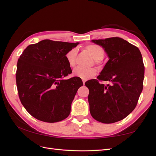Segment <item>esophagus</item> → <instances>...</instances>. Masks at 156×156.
I'll list each match as a JSON object with an SVG mask.
<instances>
[{
    "instance_id": "obj_1",
    "label": "esophagus",
    "mask_w": 156,
    "mask_h": 156,
    "mask_svg": "<svg viewBox=\"0 0 156 156\" xmlns=\"http://www.w3.org/2000/svg\"><path fill=\"white\" fill-rule=\"evenodd\" d=\"M85 82H86L85 80H83V84H84V83H85Z\"/></svg>"
}]
</instances>
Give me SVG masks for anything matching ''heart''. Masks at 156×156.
Segmentation results:
<instances>
[{
  "label": "heart",
  "mask_w": 156,
  "mask_h": 156,
  "mask_svg": "<svg viewBox=\"0 0 156 156\" xmlns=\"http://www.w3.org/2000/svg\"><path fill=\"white\" fill-rule=\"evenodd\" d=\"M84 50L87 51L94 58V63L98 66H100L101 64V59L105 56V51L102 47L97 44H89L84 48ZM77 49L73 48L68 51L65 55L68 65L71 68H73L76 65ZM97 73V70L95 68L84 69L77 68L73 71V74L83 80H87L94 77Z\"/></svg>",
  "instance_id": "obj_1"
}]
</instances>
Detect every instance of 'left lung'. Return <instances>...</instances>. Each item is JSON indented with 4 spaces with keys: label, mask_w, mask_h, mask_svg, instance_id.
I'll list each match as a JSON object with an SVG mask.
<instances>
[{
    "label": "left lung",
    "mask_w": 156,
    "mask_h": 156,
    "mask_svg": "<svg viewBox=\"0 0 156 156\" xmlns=\"http://www.w3.org/2000/svg\"><path fill=\"white\" fill-rule=\"evenodd\" d=\"M92 41L105 49L109 60L97 79L85 83L90 112L101 123H115L125 119L137 104L144 76L142 55L137 47L121 37ZM102 81L112 84L105 86Z\"/></svg>",
    "instance_id": "obj_1"
}]
</instances>
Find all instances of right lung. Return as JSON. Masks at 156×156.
Listing matches in <instances>:
<instances>
[{
	"label": "right lung",
	"mask_w": 156,
	"mask_h": 156,
	"mask_svg": "<svg viewBox=\"0 0 156 156\" xmlns=\"http://www.w3.org/2000/svg\"><path fill=\"white\" fill-rule=\"evenodd\" d=\"M79 43L42 40L29 45L17 61L16 84L19 98L35 119L49 123L69 116L81 78L66 79L72 73L65 55Z\"/></svg>",
	"instance_id": "1"
}]
</instances>
